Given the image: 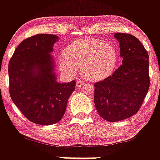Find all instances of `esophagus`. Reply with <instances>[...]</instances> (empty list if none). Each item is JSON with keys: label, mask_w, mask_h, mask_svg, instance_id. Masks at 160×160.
Masks as SVG:
<instances>
[{"label": "esophagus", "mask_w": 160, "mask_h": 160, "mask_svg": "<svg viewBox=\"0 0 160 160\" xmlns=\"http://www.w3.org/2000/svg\"><path fill=\"white\" fill-rule=\"evenodd\" d=\"M84 85V82H82V81H80V80H78L76 82V86L77 87H81Z\"/></svg>", "instance_id": "1"}]
</instances>
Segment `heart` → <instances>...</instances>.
Wrapping results in <instances>:
<instances>
[{
	"instance_id": "1",
	"label": "heart",
	"mask_w": 160,
	"mask_h": 160,
	"mask_svg": "<svg viewBox=\"0 0 160 160\" xmlns=\"http://www.w3.org/2000/svg\"><path fill=\"white\" fill-rule=\"evenodd\" d=\"M118 61L117 49L109 43L95 38L74 41L58 58V66L67 75H74L80 69L82 78L99 81L110 76Z\"/></svg>"
}]
</instances>
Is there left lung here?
I'll list each match as a JSON object with an SVG mask.
<instances>
[{"instance_id": "left-lung-1", "label": "left lung", "mask_w": 160, "mask_h": 160, "mask_svg": "<svg viewBox=\"0 0 160 160\" xmlns=\"http://www.w3.org/2000/svg\"><path fill=\"white\" fill-rule=\"evenodd\" d=\"M113 37L120 43L122 64L111 76L95 82L94 102L104 120L118 122L135 114L144 102L150 86L149 56L132 34Z\"/></svg>"}]
</instances>
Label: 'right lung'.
<instances>
[{"label": "right lung", "instance_id": "add662e5", "mask_svg": "<svg viewBox=\"0 0 160 160\" xmlns=\"http://www.w3.org/2000/svg\"><path fill=\"white\" fill-rule=\"evenodd\" d=\"M58 37L39 34L24 40L9 62L11 99L31 122L48 126L63 117L76 82H58L51 55Z\"/></svg>", "mask_w": 160, "mask_h": 160}]
</instances>
